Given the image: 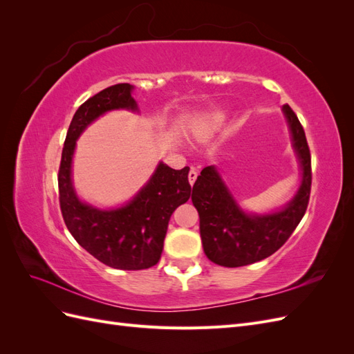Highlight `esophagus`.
Masks as SVG:
<instances>
[{"label": "esophagus", "mask_w": 354, "mask_h": 354, "mask_svg": "<svg viewBox=\"0 0 354 354\" xmlns=\"http://www.w3.org/2000/svg\"><path fill=\"white\" fill-rule=\"evenodd\" d=\"M189 183H190V186H194L195 185V181H196V178H198V171L195 169V168H192L190 171H189Z\"/></svg>", "instance_id": "34e87169"}]
</instances>
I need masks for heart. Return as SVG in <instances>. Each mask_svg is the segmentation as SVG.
Returning <instances> with one entry per match:
<instances>
[{"instance_id":"1","label":"heart","mask_w":354,"mask_h":354,"mask_svg":"<svg viewBox=\"0 0 354 354\" xmlns=\"http://www.w3.org/2000/svg\"><path fill=\"white\" fill-rule=\"evenodd\" d=\"M217 121V118H212V120H211V124H207V127H211L214 122H216Z\"/></svg>"}]
</instances>
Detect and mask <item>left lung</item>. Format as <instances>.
Here are the masks:
<instances>
[{
  "label": "left lung",
  "mask_w": 354,
  "mask_h": 354,
  "mask_svg": "<svg viewBox=\"0 0 354 354\" xmlns=\"http://www.w3.org/2000/svg\"><path fill=\"white\" fill-rule=\"evenodd\" d=\"M283 113L303 169V181L288 205L267 216L245 214L233 201L214 167H205L192 190L199 214L201 239L208 259L223 267H241L267 259L289 239L304 217L312 189V156L306 133L288 104Z\"/></svg>",
  "instance_id": "8db88e82"
}]
</instances>
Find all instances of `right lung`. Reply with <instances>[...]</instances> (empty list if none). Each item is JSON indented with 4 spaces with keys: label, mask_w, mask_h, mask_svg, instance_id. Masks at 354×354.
Listing matches in <instances>:
<instances>
[{
    "label": "right lung",
    "mask_w": 354,
    "mask_h": 354,
    "mask_svg": "<svg viewBox=\"0 0 354 354\" xmlns=\"http://www.w3.org/2000/svg\"><path fill=\"white\" fill-rule=\"evenodd\" d=\"M133 85L116 84L85 100L75 112L62 151L59 202L68 230L85 251L120 270H143L162 254L171 214L190 198L189 167L173 169L159 164L149 183L125 207L102 211L82 203L71 181L75 143L95 118L112 109H137Z\"/></svg>",
    "instance_id": "obj_1"
}]
</instances>
